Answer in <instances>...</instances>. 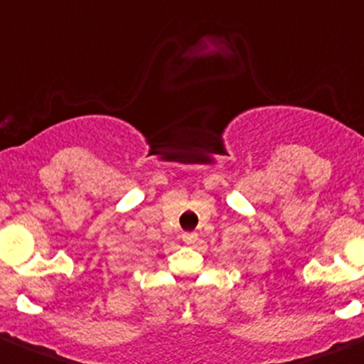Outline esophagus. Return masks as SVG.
<instances>
[{"instance_id":"obj_1","label":"esophagus","mask_w":364,"mask_h":364,"mask_svg":"<svg viewBox=\"0 0 364 364\" xmlns=\"http://www.w3.org/2000/svg\"><path fill=\"white\" fill-rule=\"evenodd\" d=\"M197 240V232H183V242L193 243Z\"/></svg>"}]
</instances>
